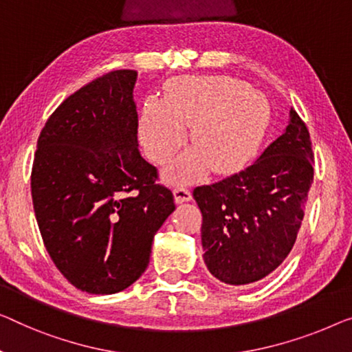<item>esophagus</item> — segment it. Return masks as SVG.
I'll list each match as a JSON object with an SVG mask.
<instances>
[{"mask_svg": "<svg viewBox=\"0 0 352 352\" xmlns=\"http://www.w3.org/2000/svg\"><path fill=\"white\" fill-rule=\"evenodd\" d=\"M174 199L177 204H183V202H190L191 201V192L186 188L178 186L174 190Z\"/></svg>", "mask_w": 352, "mask_h": 352, "instance_id": "1", "label": "esophagus"}]
</instances>
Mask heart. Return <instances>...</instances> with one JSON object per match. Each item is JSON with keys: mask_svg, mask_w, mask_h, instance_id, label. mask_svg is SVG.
Segmentation results:
<instances>
[{"mask_svg": "<svg viewBox=\"0 0 352 352\" xmlns=\"http://www.w3.org/2000/svg\"><path fill=\"white\" fill-rule=\"evenodd\" d=\"M270 120L264 93L229 76L178 77L166 99L150 96L140 115V142L151 160L164 162L180 148L191 126L196 145L167 167L175 183L197 180L210 166L218 174L239 169L254 153Z\"/></svg>", "mask_w": 352, "mask_h": 352, "instance_id": "b5f03b06", "label": "heart"}]
</instances>
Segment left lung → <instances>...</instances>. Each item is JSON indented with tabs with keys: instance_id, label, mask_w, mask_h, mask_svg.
Listing matches in <instances>:
<instances>
[{
	"instance_id": "left-lung-1",
	"label": "left lung",
	"mask_w": 352,
	"mask_h": 352,
	"mask_svg": "<svg viewBox=\"0 0 352 352\" xmlns=\"http://www.w3.org/2000/svg\"><path fill=\"white\" fill-rule=\"evenodd\" d=\"M311 183L310 133L291 109L286 129L253 164L192 191L210 274L243 286L278 269L296 243Z\"/></svg>"
}]
</instances>
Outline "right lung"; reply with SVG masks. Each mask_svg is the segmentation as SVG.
I'll list each match as a JSON object with an SVG mask.
<instances>
[{
  "instance_id": "right-lung-1",
  "label": "right lung",
  "mask_w": 352,
  "mask_h": 352,
  "mask_svg": "<svg viewBox=\"0 0 352 352\" xmlns=\"http://www.w3.org/2000/svg\"><path fill=\"white\" fill-rule=\"evenodd\" d=\"M138 71H112L47 120L31 172L42 240L71 285L115 294L138 281L155 234L175 210L139 151Z\"/></svg>"
}]
</instances>
